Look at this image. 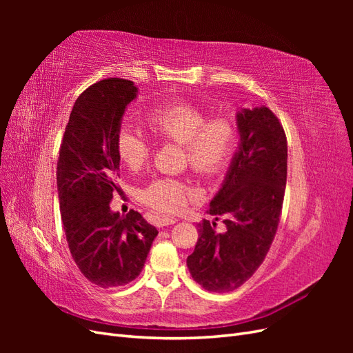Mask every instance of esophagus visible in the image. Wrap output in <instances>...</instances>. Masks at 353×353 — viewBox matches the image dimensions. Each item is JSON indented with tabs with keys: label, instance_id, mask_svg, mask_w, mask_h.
<instances>
[{
	"label": "esophagus",
	"instance_id": "34e87169",
	"mask_svg": "<svg viewBox=\"0 0 353 353\" xmlns=\"http://www.w3.org/2000/svg\"><path fill=\"white\" fill-rule=\"evenodd\" d=\"M159 227H168V225H172L178 219L174 216H160L159 219Z\"/></svg>",
	"mask_w": 353,
	"mask_h": 353
}]
</instances>
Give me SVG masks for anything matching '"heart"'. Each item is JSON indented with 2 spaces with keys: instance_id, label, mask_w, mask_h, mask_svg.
Instances as JSON below:
<instances>
[{
  "instance_id": "b5f03b06",
  "label": "heart",
  "mask_w": 353,
  "mask_h": 353,
  "mask_svg": "<svg viewBox=\"0 0 353 353\" xmlns=\"http://www.w3.org/2000/svg\"><path fill=\"white\" fill-rule=\"evenodd\" d=\"M145 125L162 141L183 147V159L201 176H213L225 169L237 143V126L228 116H210L191 103L157 105L145 116ZM121 162L131 170L140 169L150 156V145L131 128H123L116 138ZM144 205L174 213L193 197L184 181L159 178L141 191Z\"/></svg>"
}]
</instances>
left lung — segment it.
Masks as SVG:
<instances>
[{"label": "left lung", "instance_id": "1", "mask_svg": "<svg viewBox=\"0 0 353 353\" xmlns=\"http://www.w3.org/2000/svg\"><path fill=\"white\" fill-rule=\"evenodd\" d=\"M240 143L208 213L222 218L199 223V240L187 258L191 276L215 293L232 292L263 262L279 228L285 181L287 140L280 121L265 105L237 112Z\"/></svg>", "mask_w": 353, "mask_h": 353}]
</instances>
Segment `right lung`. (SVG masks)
I'll use <instances>...</instances> for the list:
<instances>
[{
    "label": "right lung",
    "mask_w": 353,
    "mask_h": 353,
    "mask_svg": "<svg viewBox=\"0 0 353 353\" xmlns=\"http://www.w3.org/2000/svg\"><path fill=\"white\" fill-rule=\"evenodd\" d=\"M138 88L109 78L85 90L66 125L57 162L63 228L73 261L85 279L101 288L119 287L140 275L157 230L140 213L112 212L121 159L116 138Z\"/></svg>",
    "instance_id": "obj_1"
}]
</instances>
